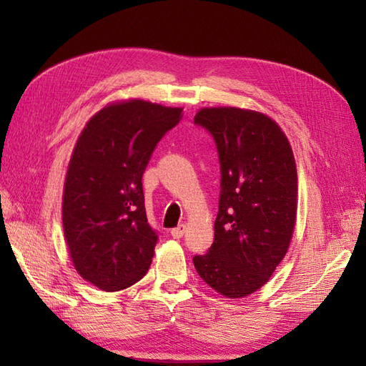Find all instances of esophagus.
<instances>
[{
	"label": "esophagus",
	"mask_w": 366,
	"mask_h": 366,
	"mask_svg": "<svg viewBox=\"0 0 366 366\" xmlns=\"http://www.w3.org/2000/svg\"><path fill=\"white\" fill-rule=\"evenodd\" d=\"M185 231H187V227H185V224L182 223V224H179L177 228L171 229V236H173L174 239H181L185 234Z\"/></svg>",
	"instance_id": "obj_1"
}]
</instances>
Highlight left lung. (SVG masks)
I'll list each match as a JSON object with an SVG mask.
<instances>
[{"label": "left lung", "mask_w": 366, "mask_h": 366, "mask_svg": "<svg viewBox=\"0 0 366 366\" xmlns=\"http://www.w3.org/2000/svg\"><path fill=\"white\" fill-rule=\"evenodd\" d=\"M195 122L211 132L222 165L214 244L193 264L203 282L242 299L269 282L290 248L297 219V168L290 139L267 114L204 107Z\"/></svg>", "instance_id": "1"}]
</instances>
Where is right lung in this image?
Segmentation results:
<instances>
[{"mask_svg": "<svg viewBox=\"0 0 366 366\" xmlns=\"http://www.w3.org/2000/svg\"><path fill=\"white\" fill-rule=\"evenodd\" d=\"M181 113L118 100L92 114L76 139L64 179V239L75 270L99 290H126L151 266L157 234L146 219L142 177Z\"/></svg>", "mask_w": 366, "mask_h": 366, "instance_id": "right-lung-1", "label": "right lung"}]
</instances>
